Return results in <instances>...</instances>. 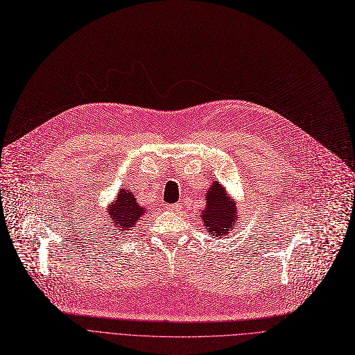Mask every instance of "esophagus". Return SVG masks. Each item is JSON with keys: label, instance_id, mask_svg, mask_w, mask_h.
<instances>
[{"label": "esophagus", "instance_id": "1", "mask_svg": "<svg viewBox=\"0 0 355 355\" xmlns=\"http://www.w3.org/2000/svg\"><path fill=\"white\" fill-rule=\"evenodd\" d=\"M166 209L170 210V211H173V213H180V210H181L180 204H168Z\"/></svg>", "mask_w": 355, "mask_h": 355}]
</instances>
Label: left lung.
I'll list each match as a JSON object with an SVG mask.
<instances>
[{"label": "left lung", "instance_id": "obj_1", "mask_svg": "<svg viewBox=\"0 0 355 355\" xmlns=\"http://www.w3.org/2000/svg\"><path fill=\"white\" fill-rule=\"evenodd\" d=\"M207 207L201 214L202 225L206 230L216 237L227 236L234 223H237L236 204L227 196L221 184L214 182L207 191Z\"/></svg>", "mask_w": 355, "mask_h": 355}]
</instances>
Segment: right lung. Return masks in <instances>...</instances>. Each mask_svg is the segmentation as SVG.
I'll return each instance as SVG.
<instances>
[{"instance_id":"right-lung-1","label":"right lung","mask_w":355,"mask_h":355,"mask_svg":"<svg viewBox=\"0 0 355 355\" xmlns=\"http://www.w3.org/2000/svg\"><path fill=\"white\" fill-rule=\"evenodd\" d=\"M107 210L110 229L116 230L119 234H126L137 226L139 217L146 211V207L138 202L132 191L121 189L118 198L110 204Z\"/></svg>"}]
</instances>
